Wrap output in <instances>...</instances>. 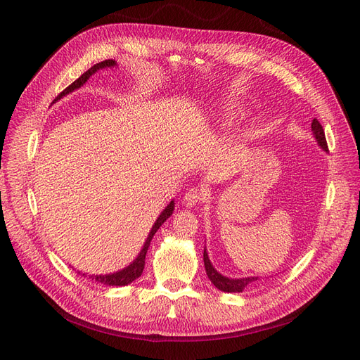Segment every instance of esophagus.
<instances>
[{
	"label": "esophagus",
	"mask_w": 360,
	"mask_h": 360,
	"mask_svg": "<svg viewBox=\"0 0 360 360\" xmlns=\"http://www.w3.org/2000/svg\"><path fill=\"white\" fill-rule=\"evenodd\" d=\"M204 200V193L198 188H190L184 195V204L186 207H194Z\"/></svg>",
	"instance_id": "obj_1"
}]
</instances>
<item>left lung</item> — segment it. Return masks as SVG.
<instances>
[{
	"mask_svg": "<svg viewBox=\"0 0 360 360\" xmlns=\"http://www.w3.org/2000/svg\"><path fill=\"white\" fill-rule=\"evenodd\" d=\"M312 132H314V137L318 141V146L323 148L324 151H328V146H327V140H326V134H324V129L323 125L319 124V121L316 118H314L312 124H311ZM204 267H205V273L209 276L210 281L213 285L221 290V292H228V293H238L242 292L245 288H247L250 283L258 280L259 277H243V278H229V277H224L221 276L213 266L209 259V255H207V251L204 248Z\"/></svg>",
	"mask_w": 360,
	"mask_h": 360,
	"instance_id": "left-lung-1",
	"label": "left lung"
}]
</instances>
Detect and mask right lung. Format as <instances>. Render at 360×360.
Returning <instances> with one entry per match:
<instances>
[{
	"label": "right lung",
	"mask_w": 360,
	"mask_h": 360,
	"mask_svg": "<svg viewBox=\"0 0 360 360\" xmlns=\"http://www.w3.org/2000/svg\"><path fill=\"white\" fill-rule=\"evenodd\" d=\"M112 67H117L115 60H105V61H102V63H99V64H94V65H93L91 68H89L84 74H82L77 80H75L74 83H71L65 90H63V91L58 94V96H56V98L53 99L52 103H55L56 101H60L63 96H65V94L74 91L75 89H80V87L90 79V75H93L98 70H102V68H112ZM174 209H175V202L170 201V202L167 204L166 209L160 213V216L158 217V220L155 221L153 228H151V231H150V233H148V236H147V239H146V242H144L143 250L140 251V254L137 255V258H136L134 261H132L128 267H125V269H122V270H120V271H117V273H112V274H99V276H98V274H96V276L91 274V276H89V278L101 283V285H106V286H127V285H129L131 281H134L136 278H139V277L141 276L143 270H144L146 254H147V250H148V247H150L151 239H153L155 233L159 231L160 226L170 217V214L174 213ZM79 273H80V271H79ZM80 274H82V273H80ZM83 276H86V274L83 273Z\"/></svg>",
	"instance_id": "add662e5"
}]
</instances>
